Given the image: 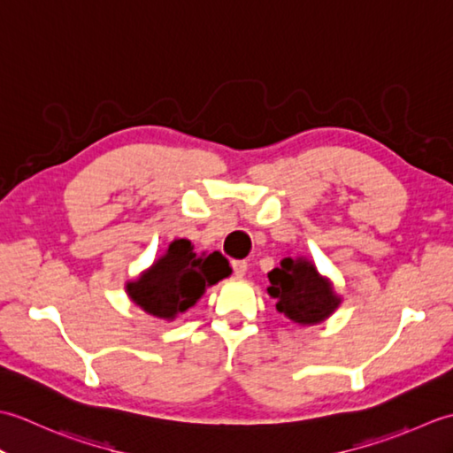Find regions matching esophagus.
<instances>
[{
  "instance_id": "34e87169",
  "label": "esophagus",
  "mask_w": 453,
  "mask_h": 453,
  "mask_svg": "<svg viewBox=\"0 0 453 453\" xmlns=\"http://www.w3.org/2000/svg\"><path fill=\"white\" fill-rule=\"evenodd\" d=\"M232 268H234V274H235V276H245L249 265H247L245 261H234V263H232Z\"/></svg>"
}]
</instances>
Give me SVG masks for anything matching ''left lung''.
I'll return each instance as SVG.
<instances>
[{
    "instance_id": "8db88e82",
    "label": "left lung",
    "mask_w": 453,
    "mask_h": 453,
    "mask_svg": "<svg viewBox=\"0 0 453 453\" xmlns=\"http://www.w3.org/2000/svg\"><path fill=\"white\" fill-rule=\"evenodd\" d=\"M266 292L276 300V310L292 323L317 325L336 311L342 297L329 276H323L307 257L288 255L280 268L268 273Z\"/></svg>"
}]
</instances>
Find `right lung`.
Masks as SVG:
<instances>
[{"instance_id":"obj_1","label":"right lung","mask_w":453,"mask_h":453,"mask_svg":"<svg viewBox=\"0 0 453 453\" xmlns=\"http://www.w3.org/2000/svg\"><path fill=\"white\" fill-rule=\"evenodd\" d=\"M232 274L227 258L214 253H195L188 239H173L157 261L127 282L130 302L161 321H173L190 310L206 288Z\"/></svg>"}]
</instances>
